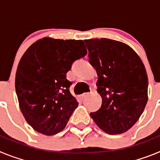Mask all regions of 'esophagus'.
<instances>
[{
  "label": "esophagus",
  "instance_id": "1",
  "mask_svg": "<svg viewBox=\"0 0 160 160\" xmlns=\"http://www.w3.org/2000/svg\"><path fill=\"white\" fill-rule=\"evenodd\" d=\"M89 94H90V93H84V94H82L81 96H80V98H81L82 100H83L84 98H86Z\"/></svg>",
  "mask_w": 160,
  "mask_h": 160
}]
</instances>
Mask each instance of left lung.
<instances>
[{
    "label": "left lung",
    "mask_w": 160,
    "mask_h": 160,
    "mask_svg": "<svg viewBox=\"0 0 160 160\" xmlns=\"http://www.w3.org/2000/svg\"><path fill=\"white\" fill-rule=\"evenodd\" d=\"M89 62L95 68L98 93L102 99L90 113L98 127L110 135L122 134L138 121L148 102V78L140 58L123 42L101 38L85 40Z\"/></svg>",
    "instance_id": "left-lung-1"
}]
</instances>
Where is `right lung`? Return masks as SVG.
I'll return each mask as SVG.
<instances>
[{"instance_id": "1", "label": "right lung", "mask_w": 160, "mask_h": 160, "mask_svg": "<svg viewBox=\"0 0 160 160\" xmlns=\"http://www.w3.org/2000/svg\"><path fill=\"white\" fill-rule=\"evenodd\" d=\"M87 53L82 40L44 38L27 49L18 64L15 88L21 111L35 131L53 135L66 128L78 102L66 73Z\"/></svg>"}]
</instances>
